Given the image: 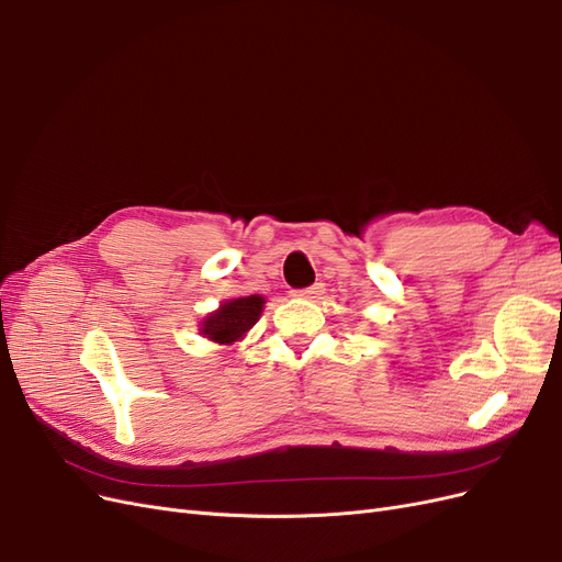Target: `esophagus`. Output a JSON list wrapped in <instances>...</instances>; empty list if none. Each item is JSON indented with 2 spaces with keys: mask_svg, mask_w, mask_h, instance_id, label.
<instances>
[{
  "mask_svg": "<svg viewBox=\"0 0 562 562\" xmlns=\"http://www.w3.org/2000/svg\"><path fill=\"white\" fill-rule=\"evenodd\" d=\"M323 291H326V288H323V283H314L310 288H302V291H295L293 295L304 297V300H318L323 295Z\"/></svg>",
  "mask_w": 562,
  "mask_h": 562,
  "instance_id": "34e87169",
  "label": "esophagus"
}]
</instances>
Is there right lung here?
<instances>
[{"mask_svg":"<svg viewBox=\"0 0 562 562\" xmlns=\"http://www.w3.org/2000/svg\"><path fill=\"white\" fill-rule=\"evenodd\" d=\"M265 307V297L248 295L220 304V310L203 318L201 335L217 345H234L258 323Z\"/></svg>","mask_w":562,"mask_h":562,"instance_id":"obj_1","label":"right lung"}]
</instances>
